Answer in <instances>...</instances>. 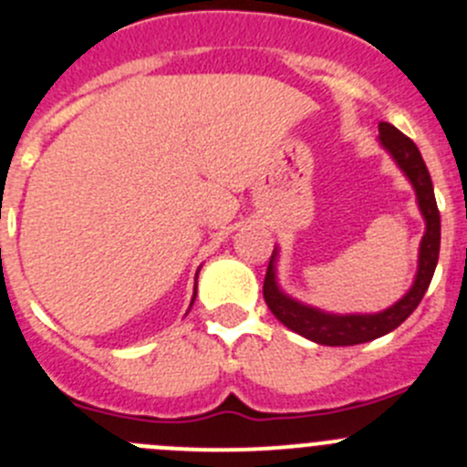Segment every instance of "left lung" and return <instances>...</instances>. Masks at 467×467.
Instances as JSON below:
<instances>
[{
  "label": "left lung",
  "instance_id": "1",
  "mask_svg": "<svg viewBox=\"0 0 467 467\" xmlns=\"http://www.w3.org/2000/svg\"><path fill=\"white\" fill-rule=\"evenodd\" d=\"M379 145L389 151L397 168L404 172V177L413 186L418 209L424 220V235L420 240L415 279L410 288L392 306L379 313H329L290 297L281 288L279 276H276L279 249L275 247L265 272V284H263V297H265L267 308L275 313L281 325L317 345L348 348V345H361L390 334L418 308L429 284H431L433 270H436L438 252H441V213H438L433 183L422 154L410 138H406L400 129H395L389 122H379Z\"/></svg>",
  "mask_w": 467,
  "mask_h": 467
}]
</instances>
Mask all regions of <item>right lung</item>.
<instances>
[{"instance_id":"add662e5","label":"right lung","mask_w":467,"mask_h":467,"mask_svg":"<svg viewBox=\"0 0 467 467\" xmlns=\"http://www.w3.org/2000/svg\"><path fill=\"white\" fill-rule=\"evenodd\" d=\"M197 275H200V270H197ZM195 295H197V276H195V293H192V302H195ZM192 302H191V306H192Z\"/></svg>"}]
</instances>
